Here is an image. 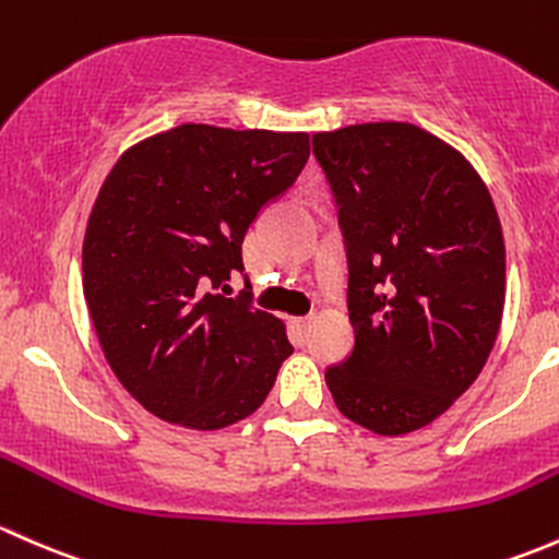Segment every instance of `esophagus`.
Masks as SVG:
<instances>
[{"label": "esophagus", "mask_w": 559, "mask_h": 559, "mask_svg": "<svg viewBox=\"0 0 559 559\" xmlns=\"http://www.w3.org/2000/svg\"><path fill=\"white\" fill-rule=\"evenodd\" d=\"M290 325L296 328V331H307V328L312 325V318H293Z\"/></svg>", "instance_id": "34e87169"}]
</instances>
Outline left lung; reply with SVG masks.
<instances>
[{
  "label": "left lung",
  "mask_w": 559,
  "mask_h": 559,
  "mask_svg": "<svg viewBox=\"0 0 559 559\" xmlns=\"http://www.w3.org/2000/svg\"><path fill=\"white\" fill-rule=\"evenodd\" d=\"M347 241L355 347L325 371L338 412L379 436L425 428L474 384L498 338L506 247L474 166L412 123L312 136Z\"/></svg>",
  "instance_id": "8db88e82"
}]
</instances>
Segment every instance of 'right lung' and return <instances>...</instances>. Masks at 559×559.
<instances>
[{"label":"right lung","instance_id":"add662e5","mask_svg":"<svg viewBox=\"0 0 559 559\" xmlns=\"http://www.w3.org/2000/svg\"><path fill=\"white\" fill-rule=\"evenodd\" d=\"M307 158L304 131L182 123L107 175L85 228L83 293L109 368L155 417L217 430L266 401L293 353L285 325L250 290H215L245 272L247 228Z\"/></svg>","mask_w":559,"mask_h":559}]
</instances>
